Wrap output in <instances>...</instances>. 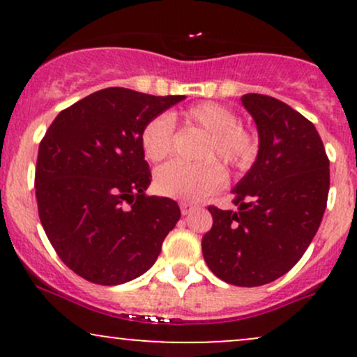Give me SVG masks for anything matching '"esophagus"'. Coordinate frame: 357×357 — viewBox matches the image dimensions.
<instances>
[{"mask_svg": "<svg viewBox=\"0 0 357 357\" xmlns=\"http://www.w3.org/2000/svg\"><path fill=\"white\" fill-rule=\"evenodd\" d=\"M179 208H181L183 215H190V213H191L192 210H195V204L186 203V202H181V203H179Z\"/></svg>", "mask_w": 357, "mask_h": 357, "instance_id": "obj_1", "label": "esophagus"}]
</instances>
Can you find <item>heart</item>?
<instances>
[{
  "label": "heart",
  "mask_w": 357,
  "mask_h": 357,
  "mask_svg": "<svg viewBox=\"0 0 357 357\" xmlns=\"http://www.w3.org/2000/svg\"><path fill=\"white\" fill-rule=\"evenodd\" d=\"M181 119L184 124L198 127L208 134L199 154L208 162L196 166L169 162L155 171L154 184L162 196L198 202L218 191L227 181L221 166L210 159H220L233 167L248 166L255 158V139L240 126V119L231 109L216 102L192 105L184 110ZM173 134L174 124L169 116L161 114L149 119L141 130V147L146 158L153 162L166 159L173 149Z\"/></svg>",
  "instance_id": "1"
}]
</instances>
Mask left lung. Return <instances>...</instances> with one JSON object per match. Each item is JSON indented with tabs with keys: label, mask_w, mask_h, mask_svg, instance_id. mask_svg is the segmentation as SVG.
<instances>
[{
	"label": "left lung",
	"mask_w": 357,
	"mask_h": 357,
	"mask_svg": "<svg viewBox=\"0 0 357 357\" xmlns=\"http://www.w3.org/2000/svg\"><path fill=\"white\" fill-rule=\"evenodd\" d=\"M241 104L258 130V154L233 188L238 210L210 206L203 236L206 265L238 287L277 280L301 260L315 236L329 195V159L310 121L285 102L247 93Z\"/></svg>",
	"instance_id": "left-lung-1"
}]
</instances>
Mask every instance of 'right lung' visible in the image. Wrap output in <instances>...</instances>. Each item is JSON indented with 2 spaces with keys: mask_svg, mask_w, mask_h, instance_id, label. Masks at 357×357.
Instances as JSON below:
<instances>
[{
  "mask_svg": "<svg viewBox=\"0 0 357 357\" xmlns=\"http://www.w3.org/2000/svg\"><path fill=\"white\" fill-rule=\"evenodd\" d=\"M184 96L110 87L61 110L38 147L35 190L43 230L68 268L99 285L147 272L181 211L147 196L141 130Z\"/></svg>",
  "mask_w": 357,
  "mask_h": 357,
  "instance_id": "obj_1",
  "label": "right lung"
}]
</instances>
